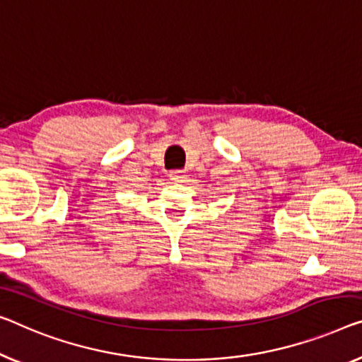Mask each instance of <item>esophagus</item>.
Here are the masks:
<instances>
[{
  "instance_id": "esophagus-1",
  "label": "esophagus",
  "mask_w": 362,
  "mask_h": 362,
  "mask_svg": "<svg viewBox=\"0 0 362 362\" xmlns=\"http://www.w3.org/2000/svg\"><path fill=\"white\" fill-rule=\"evenodd\" d=\"M169 179L172 182H185L187 175H185V172H182V170H170L169 172Z\"/></svg>"
}]
</instances>
